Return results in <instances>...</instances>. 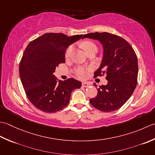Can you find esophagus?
<instances>
[{
    "instance_id": "34e87169",
    "label": "esophagus",
    "mask_w": 155,
    "mask_h": 155,
    "mask_svg": "<svg viewBox=\"0 0 155 155\" xmlns=\"http://www.w3.org/2000/svg\"><path fill=\"white\" fill-rule=\"evenodd\" d=\"M90 86V84L87 83V82H83L82 83V86L84 87H87Z\"/></svg>"
}]
</instances>
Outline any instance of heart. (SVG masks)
Here are the masks:
<instances>
[{
  "label": "heart",
  "instance_id": "b5f03b06",
  "mask_svg": "<svg viewBox=\"0 0 155 155\" xmlns=\"http://www.w3.org/2000/svg\"><path fill=\"white\" fill-rule=\"evenodd\" d=\"M81 47H82V48L84 49V51H86V53L90 51V50L92 49L93 48H97L95 44L93 43L92 42H91V41H84V43H82ZM74 51V45L69 46L65 51V58H71V56L72 55V54H73ZM75 74L78 78H81V79L84 78L86 76V71L82 68H78L76 69V71H75Z\"/></svg>",
  "mask_w": 155,
  "mask_h": 155
}]
</instances>
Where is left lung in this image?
Returning <instances> with one entry per match:
<instances>
[{
	"instance_id": "8db88e82",
	"label": "left lung",
	"mask_w": 155,
	"mask_h": 155,
	"mask_svg": "<svg viewBox=\"0 0 155 155\" xmlns=\"http://www.w3.org/2000/svg\"><path fill=\"white\" fill-rule=\"evenodd\" d=\"M84 38L97 40L102 45V61L94 78L105 74L108 80L106 86L97 88L96 97L90 99V102L100 111H115L127 102L137 86V55L129 43L116 35L96 32L84 35Z\"/></svg>"
}]
</instances>
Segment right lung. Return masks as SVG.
Segmentation results:
<instances>
[{
	"label": "right lung",
	"mask_w": 155,
	"mask_h": 155,
	"mask_svg": "<svg viewBox=\"0 0 155 155\" xmlns=\"http://www.w3.org/2000/svg\"><path fill=\"white\" fill-rule=\"evenodd\" d=\"M82 36L49 33L28 44L20 62L19 75L27 97L37 108L58 112L68 105L72 91L81 87V81L74 78L58 80L53 73L59 64L65 63L66 49Z\"/></svg>",
	"instance_id": "right-lung-1"
}]
</instances>
